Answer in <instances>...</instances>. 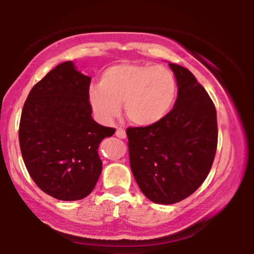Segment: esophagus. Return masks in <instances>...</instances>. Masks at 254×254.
<instances>
[{
	"label": "esophagus",
	"instance_id": "1",
	"mask_svg": "<svg viewBox=\"0 0 254 254\" xmlns=\"http://www.w3.org/2000/svg\"><path fill=\"white\" fill-rule=\"evenodd\" d=\"M116 136L119 137V138H125V137H127V132H125L123 127H117V130H116Z\"/></svg>",
	"mask_w": 254,
	"mask_h": 254
}]
</instances>
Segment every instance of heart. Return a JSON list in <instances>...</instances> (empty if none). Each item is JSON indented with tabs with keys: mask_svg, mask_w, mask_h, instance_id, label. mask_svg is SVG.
<instances>
[{
	"mask_svg": "<svg viewBox=\"0 0 254 254\" xmlns=\"http://www.w3.org/2000/svg\"><path fill=\"white\" fill-rule=\"evenodd\" d=\"M177 97L173 72L164 65L124 63L110 66L100 83L89 88L90 107L101 123H111L121 111L132 124L148 127L168 115Z\"/></svg>",
	"mask_w": 254,
	"mask_h": 254,
	"instance_id": "heart-1",
	"label": "heart"
}]
</instances>
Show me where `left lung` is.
I'll use <instances>...</instances> for the list:
<instances>
[{
	"instance_id": "left-lung-1",
	"label": "left lung",
	"mask_w": 254,
	"mask_h": 254,
	"mask_svg": "<svg viewBox=\"0 0 254 254\" xmlns=\"http://www.w3.org/2000/svg\"><path fill=\"white\" fill-rule=\"evenodd\" d=\"M178 98L168 115L148 127H127L130 167L151 202L174 204L202 185L217 149L216 109L189 69L170 63Z\"/></svg>"
}]
</instances>
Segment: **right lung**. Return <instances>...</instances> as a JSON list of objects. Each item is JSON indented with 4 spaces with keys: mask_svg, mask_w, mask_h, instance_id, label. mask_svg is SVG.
<instances>
[{
    "mask_svg": "<svg viewBox=\"0 0 254 254\" xmlns=\"http://www.w3.org/2000/svg\"><path fill=\"white\" fill-rule=\"evenodd\" d=\"M89 84L70 61L58 64L34 84L21 112L26 168L40 190L60 200L82 199L93 191L103 168L98 147L116 131L92 118Z\"/></svg>",
    "mask_w": 254,
    "mask_h": 254,
    "instance_id": "add662e5",
    "label": "right lung"
}]
</instances>
